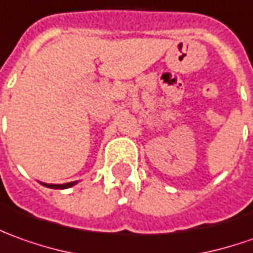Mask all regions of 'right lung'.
I'll return each mask as SVG.
<instances>
[{
    "label": "right lung",
    "instance_id": "right-lung-1",
    "mask_svg": "<svg viewBox=\"0 0 253 253\" xmlns=\"http://www.w3.org/2000/svg\"><path fill=\"white\" fill-rule=\"evenodd\" d=\"M41 184L44 185V187H48V188H55V190H58V188H70V187H73L75 184H77V181H72V183H66V184H47V183H41Z\"/></svg>",
    "mask_w": 253,
    "mask_h": 253
}]
</instances>
